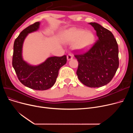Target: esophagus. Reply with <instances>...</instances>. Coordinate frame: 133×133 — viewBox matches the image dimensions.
<instances>
[{
    "mask_svg": "<svg viewBox=\"0 0 133 133\" xmlns=\"http://www.w3.org/2000/svg\"><path fill=\"white\" fill-rule=\"evenodd\" d=\"M67 58L68 60H71L73 58V54L72 53H69L67 55Z\"/></svg>",
    "mask_w": 133,
    "mask_h": 133,
    "instance_id": "obj_1",
    "label": "esophagus"
}]
</instances>
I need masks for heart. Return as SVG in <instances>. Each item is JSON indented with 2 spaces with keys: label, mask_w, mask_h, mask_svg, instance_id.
<instances>
[{
  "label": "heart",
  "mask_w": 133,
  "mask_h": 133,
  "mask_svg": "<svg viewBox=\"0 0 133 133\" xmlns=\"http://www.w3.org/2000/svg\"><path fill=\"white\" fill-rule=\"evenodd\" d=\"M94 34L90 31H84L82 30H72L67 33L66 41L73 43L76 41L75 47L81 50H87L93 44Z\"/></svg>",
  "instance_id": "1"
}]
</instances>
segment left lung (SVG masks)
<instances>
[{"label":"left lung","instance_id":"8db88e82","mask_svg":"<svg viewBox=\"0 0 133 133\" xmlns=\"http://www.w3.org/2000/svg\"><path fill=\"white\" fill-rule=\"evenodd\" d=\"M89 24L94 28L98 40L86 52L74 51L78 61L76 74L85 86L100 87L108 83L116 72L119 65L118 48L110 31L96 23Z\"/></svg>","mask_w":133,"mask_h":133}]
</instances>
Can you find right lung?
I'll list each match as a JSON object with an SVG mask.
<instances>
[{
	"label": "right lung",
	"instance_id": "add662e5",
	"mask_svg": "<svg viewBox=\"0 0 133 133\" xmlns=\"http://www.w3.org/2000/svg\"><path fill=\"white\" fill-rule=\"evenodd\" d=\"M39 22L30 25L22 31L13 45L12 66L20 82L30 88L44 90L52 87L58 77L60 68L67 62L66 55L52 57L37 66L29 65L22 58V47L28 33L37 31Z\"/></svg>",
	"mask_w": 133,
	"mask_h": 133
}]
</instances>
